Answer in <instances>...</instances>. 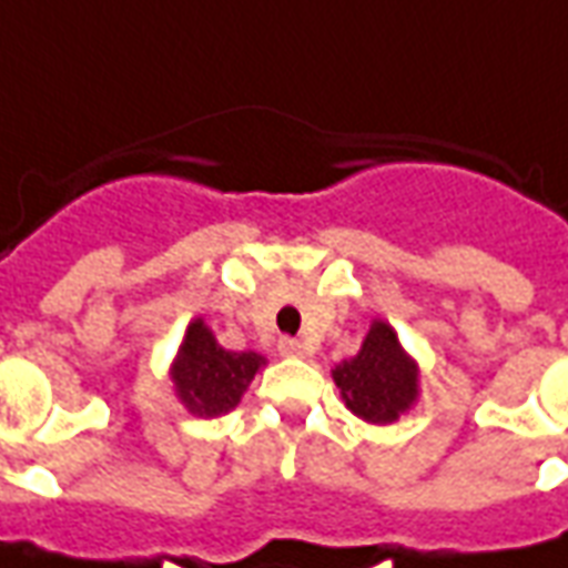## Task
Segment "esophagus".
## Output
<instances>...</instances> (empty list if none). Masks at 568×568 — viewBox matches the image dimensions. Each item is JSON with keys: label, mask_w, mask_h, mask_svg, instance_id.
Listing matches in <instances>:
<instances>
[{"label": "esophagus", "mask_w": 568, "mask_h": 568, "mask_svg": "<svg viewBox=\"0 0 568 568\" xmlns=\"http://www.w3.org/2000/svg\"><path fill=\"white\" fill-rule=\"evenodd\" d=\"M276 348H280L283 357H303V354H306V345H303L301 339H292V336H283Z\"/></svg>", "instance_id": "esophagus-1"}]
</instances>
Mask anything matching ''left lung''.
I'll return each instance as SVG.
<instances>
[{
    "label": "left lung",
    "instance_id": "obj_1",
    "mask_svg": "<svg viewBox=\"0 0 568 568\" xmlns=\"http://www.w3.org/2000/svg\"><path fill=\"white\" fill-rule=\"evenodd\" d=\"M352 414L366 423H396L419 396V369L387 322H372L361 352L333 369Z\"/></svg>",
    "mask_w": 568,
    "mask_h": 568
}]
</instances>
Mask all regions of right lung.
Returning a JSON list of instances; mask_svg holds the SVG:
<instances>
[{"mask_svg":"<svg viewBox=\"0 0 568 568\" xmlns=\"http://www.w3.org/2000/svg\"><path fill=\"white\" fill-rule=\"evenodd\" d=\"M265 357L255 352H226L202 318L190 322L179 357L172 363V384L181 405L196 417H220L235 408Z\"/></svg>","mask_w":568,"mask_h":568,"instance_id":"obj_1","label":"right lung"}]
</instances>
